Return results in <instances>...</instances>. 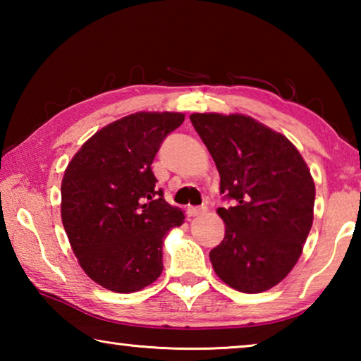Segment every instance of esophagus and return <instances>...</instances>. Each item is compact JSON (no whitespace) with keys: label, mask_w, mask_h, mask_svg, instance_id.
Returning a JSON list of instances; mask_svg holds the SVG:
<instances>
[{"label":"esophagus","mask_w":361,"mask_h":361,"mask_svg":"<svg viewBox=\"0 0 361 361\" xmlns=\"http://www.w3.org/2000/svg\"><path fill=\"white\" fill-rule=\"evenodd\" d=\"M202 213H205V207H189L188 209V216H199L202 215Z\"/></svg>","instance_id":"esophagus-1"}]
</instances>
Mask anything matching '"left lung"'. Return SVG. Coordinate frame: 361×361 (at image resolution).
<instances>
[{"label": "left lung", "mask_w": 361, "mask_h": 361, "mask_svg": "<svg viewBox=\"0 0 361 361\" xmlns=\"http://www.w3.org/2000/svg\"><path fill=\"white\" fill-rule=\"evenodd\" d=\"M219 172L223 242L210 252L216 276L242 293L266 291L288 276L314 221L315 185L296 146L245 114L189 116Z\"/></svg>", "instance_id": "1"}]
</instances>
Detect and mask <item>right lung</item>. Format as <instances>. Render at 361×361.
Segmentation results:
<instances>
[{"instance_id": "1", "label": "right lung", "mask_w": 361, "mask_h": 361, "mask_svg": "<svg viewBox=\"0 0 361 361\" xmlns=\"http://www.w3.org/2000/svg\"><path fill=\"white\" fill-rule=\"evenodd\" d=\"M183 113L140 111L94 133L62 180V223L82 271L103 288L133 293L162 274V243L185 213L164 199L151 170Z\"/></svg>"}]
</instances>
